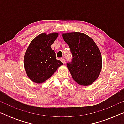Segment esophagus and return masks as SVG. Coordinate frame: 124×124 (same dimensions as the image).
<instances>
[{
	"label": "esophagus",
	"instance_id": "1",
	"mask_svg": "<svg viewBox=\"0 0 124 124\" xmlns=\"http://www.w3.org/2000/svg\"><path fill=\"white\" fill-rule=\"evenodd\" d=\"M61 61H62V63H63V64H65V59H61Z\"/></svg>",
	"mask_w": 124,
	"mask_h": 124
}]
</instances>
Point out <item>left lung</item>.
Segmentation results:
<instances>
[{"label": "left lung", "mask_w": 124, "mask_h": 124, "mask_svg": "<svg viewBox=\"0 0 124 124\" xmlns=\"http://www.w3.org/2000/svg\"><path fill=\"white\" fill-rule=\"evenodd\" d=\"M62 38L72 53L67 67L73 79L79 85L89 86L99 77L102 58L98 46L91 37L82 33H63Z\"/></svg>", "instance_id": "obj_1"}]
</instances>
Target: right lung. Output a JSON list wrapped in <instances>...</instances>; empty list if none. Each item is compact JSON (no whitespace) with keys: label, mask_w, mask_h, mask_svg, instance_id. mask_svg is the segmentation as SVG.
<instances>
[{"label":"right lung","mask_w":124,"mask_h":124,"mask_svg":"<svg viewBox=\"0 0 124 124\" xmlns=\"http://www.w3.org/2000/svg\"><path fill=\"white\" fill-rule=\"evenodd\" d=\"M57 33H42L32 40L25 52L23 64L30 80L37 84L51 77L62 62L56 60L51 46L58 37Z\"/></svg>","instance_id":"obj_1"}]
</instances>
